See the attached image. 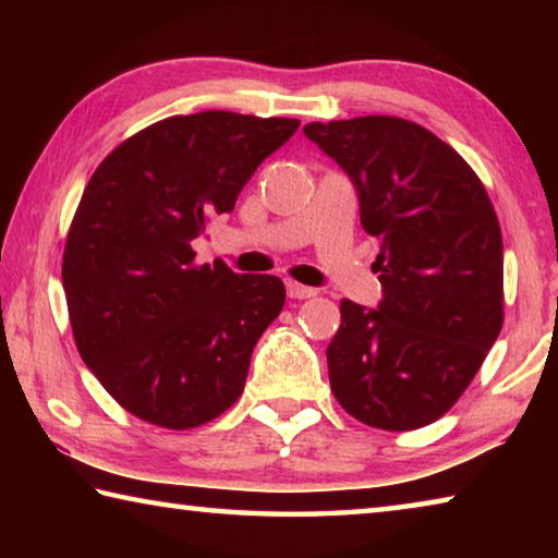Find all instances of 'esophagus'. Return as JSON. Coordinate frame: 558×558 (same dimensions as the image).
<instances>
[{"label":"esophagus","instance_id":"34e87169","mask_svg":"<svg viewBox=\"0 0 558 558\" xmlns=\"http://www.w3.org/2000/svg\"><path fill=\"white\" fill-rule=\"evenodd\" d=\"M286 290H288V298H292V300H307V298H315L317 295L315 288L300 286V282H295V280H288L286 282Z\"/></svg>","mask_w":558,"mask_h":558}]
</instances>
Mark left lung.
<instances>
[{
    "label": "left lung",
    "instance_id": "8db88e82",
    "mask_svg": "<svg viewBox=\"0 0 558 558\" xmlns=\"http://www.w3.org/2000/svg\"><path fill=\"white\" fill-rule=\"evenodd\" d=\"M307 140L344 169L366 233L381 243L379 307L342 300L329 384L366 426L440 418L502 329V233L483 182L430 130L391 116L310 122Z\"/></svg>",
    "mask_w": 558,
    "mask_h": 558
}]
</instances>
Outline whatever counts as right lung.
<instances>
[{"label":"right lung","instance_id":"right-lung-1","mask_svg":"<svg viewBox=\"0 0 558 558\" xmlns=\"http://www.w3.org/2000/svg\"><path fill=\"white\" fill-rule=\"evenodd\" d=\"M290 118L206 110L159 120L102 159L63 251L75 347L122 409L184 430L239 401L253 347L280 315L276 276L194 260L211 214L233 211Z\"/></svg>","mask_w":558,"mask_h":558}]
</instances>
